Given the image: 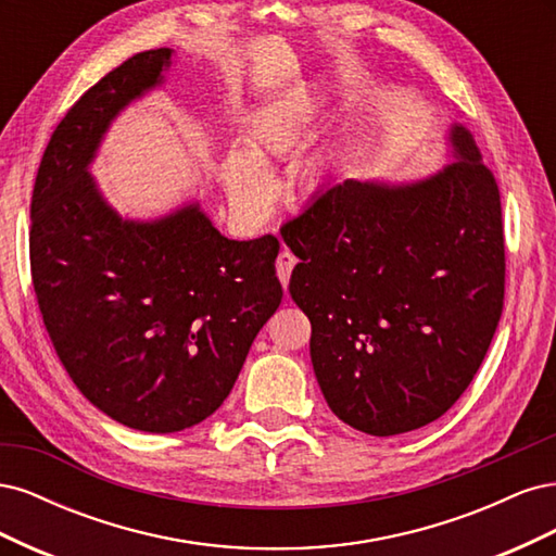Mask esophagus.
I'll use <instances>...</instances> for the list:
<instances>
[{
  "instance_id": "34e87169",
  "label": "esophagus",
  "mask_w": 556,
  "mask_h": 556,
  "mask_svg": "<svg viewBox=\"0 0 556 556\" xmlns=\"http://www.w3.org/2000/svg\"><path fill=\"white\" fill-rule=\"evenodd\" d=\"M296 262H299V260L292 255V250L282 248V250L278 252V260H276V274H278V278H280V282H282V288H288L290 276H292V268L296 266Z\"/></svg>"
}]
</instances>
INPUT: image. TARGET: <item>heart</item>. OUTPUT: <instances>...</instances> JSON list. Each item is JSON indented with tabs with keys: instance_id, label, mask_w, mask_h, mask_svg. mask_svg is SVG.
<instances>
[{
	"instance_id": "1",
	"label": "heart",
	"mask_w": 556,
	"mask_h": 556,
	"mask_svg": "<svg viewBox=\"0 0 556 556\" xmlns=\"http://www.w3.org/2000/svg\"><path fill=\"white\" fill-rule=\"evenodd\" d=\"M301 137V111L274 104L257 111L248 125L250 150H231L223 162V182L231 208L245 223H262L276 201L268 157L288 153Z\"/></svg>"
}]
</instances>
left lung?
I'll use <instances>...</instances> for the list:
<instances>
[{
    "label": "left lung",
    "mask_w": 556,
    "mask_h": 556,
    "mask_svg": "<svg viewBox=\"0 0 556 556\" xmlns=\"http://www.w3.org/2000/svg\"><path fill=\"white\" fill-rule=\"evenodd\" d=\"M454 160L406 185L343 180L280 227L311 362L352 429L396 435L447 413L490 350L506 292L501 194L462 125Z\"/></svg>",
    "instance_id": "8db88e82"
}]
</instances>
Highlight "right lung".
Listing matches in <instances>:
<instances>
[{
	"label": "right lung",
	"instance_id": "obj_1",
	"mask_svg": "<svg viewBox=\"0 0 556 556\" xmlns=\"http://www.w3.org/2000/svg\"><path fill=\"white\" fill-rule=\"evenodd\" d=\"M172 55L137 53L66 111L29 208L31 282L62 366L92 406L148 433L220 408L282 299L271 233L231 241L199 204L123 220L88 174L113 117L160 86Z\"/></svg>",
	"mask_w": 556,
	"mask_h": 556
}]
</instances>
